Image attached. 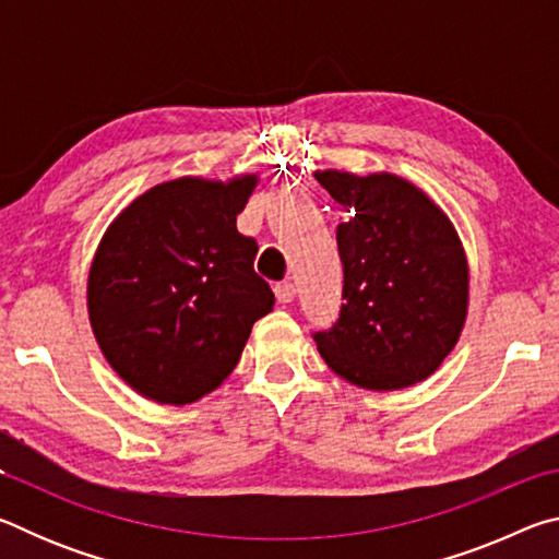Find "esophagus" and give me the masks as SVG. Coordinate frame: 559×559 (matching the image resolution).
<instances>
[{
    "instance_id": "34e87169",
    "label": "esophagus",
    "mask_w": 559,
    "mask_h": 559,
    "mask_svg": "<svg viewBox=\"0 0 559 559\" xmlns=\"http://www.w3.org/2000/svg\"><path fill=\"white\" fill-rule=\"evenodd\" d=\"M276 298H278V302H293V298H296V286H293L290 281H283V283H278L276 288Z\"/></svg>"
}]
</instances>
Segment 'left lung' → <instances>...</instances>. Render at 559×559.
<instances>
[{
	"mask_svg": "<svg viewBox=\"0 0 559 559\" xmlns=\"http://www.w3.org/2000/svg\"><path fill=\"white\" fill-rule=\"evenodd\" d=\"M318 182L347 212L337 224L343 308L313 333L330 370L365 390L427 380L461 335L468 263L456 229L419 187L396 175L337 169Z\"/></svg>",
	"mask_w": 559,
	"mask_h": 559,
	"instance_id": "left-lung-1",
	"label": "left lung"
}]
</instances>
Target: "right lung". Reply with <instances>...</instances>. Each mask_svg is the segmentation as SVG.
<instances>
[{
  "label": "right lung",
  "mask_w": 559,
  "mask_h": 559,
  "mask_svg": "<svg viewBox=\"0 0 559 559\" xmlns=\"http://www.w3.org/2000/svg\"><path fill=\"white\" fill-rule=\"evenodd\" d=\"M257 175L231 182L179 177L118 214L88 273V318L103 355L132 390L192 404L239 362L273 290L259 243L236 231Z\"/></svg>",
  "instance_id": "right-lung-1"
}]
</instances>
